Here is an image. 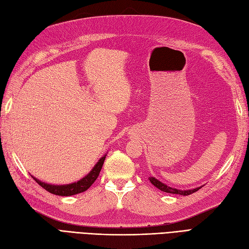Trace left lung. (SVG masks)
<instances>
[{
    "label": "left lung",
    "instance_id": "1",
    "mask_svg": "<svg viewBox=\"0 0 249 249\" xmlns=\"http://www.w3.org/2000/svg\"><path fill=\"white\" fill-rule=\"evenodd\" d=\"M151 183L156 186L157 189H159L160 191L162 192H165V193H170V194H177V195H182V196H187V195H191L195 192H197L199 189H201L202 186L200 187H196V189H193V190H177V189H174V187H171V186H167L166 184L160 182L159 180H157L155 177H150L149 178Z\"/></svg>",
    "mask_w": 249,
    "mask_h": 249
}]
</instances>
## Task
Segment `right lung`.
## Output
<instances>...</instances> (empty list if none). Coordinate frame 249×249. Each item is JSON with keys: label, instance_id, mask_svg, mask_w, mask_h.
<instances>
[{"label": "right lung", "instance_id": "right-lung-1", "mask_svg": "<svg viewBox=\"0 0 249 249\" xmlns=\"http://www.w3.org/2000/svg\"><path fill=\"white\" fill-rule=\"evenodd\" d=\"M106 159V155L104 157L100 158L97 163L94 165V167L92 169V171L85 176L83 179H80L77 182L71 183V184H65V185H53V184H48L42 182L38 179H36V177L31 176L33 179L36 181V183H38L41 185L43 189H45L46 191H48L51 194L57 195V196H72V195H76L79 193H83L85 191H87L89 187L94 183L98 177V175L100 173V170H102L104 161Z\"/></svg>", "mask_w": 249, "mask_h": 249}]
</instances>
